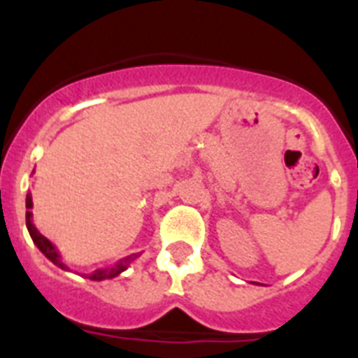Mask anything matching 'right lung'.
I'll list each match as a JSON object with an SVG mask.
<instances>
[{"instance_id": "right-lung-1", "label": "right lung", "mask_w": 358, "mask_h": 358, "mask_svg": "<svg viewBox=\"0 0 358 358\" xmlns=\"http://www.w3.org/2000/svg\"><path fill=\"white\" fill-rule=\"evenodd\" d=\"M25 208H27V212H25V224H27V230H29V236H31V239H33V243L38 247V250H41L42 255L46 256L48 260L53 262L55 266L61 267V269H64V271H70L69 266H66V264L61 260V255H59V250L55 249V245H53L48 238H44V236H42L38 230H36L35 224H33V213H31V208H33V199H31V193H27V196H25ZM137 256L139 255L126 256V258H122V260L117 262L115 266L100 267V269L89 273V275H85V277L91 278V280H106V278L117 277V275H120V273L128 269L129 264H131V262H134Z\"/></svg>"}]
</instances>
